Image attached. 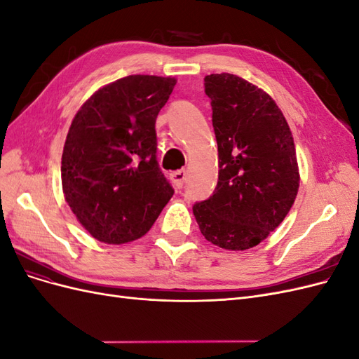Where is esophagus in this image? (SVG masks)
Wrapping results in <instances>:
<instances>
[{"label": "esophagus", "instance_id": "esophagus-1", "mask_svg": "<svg viewBox=\"0 0 359 359\" xmlns=\"http://www.w3.org/2000/svg\"><path fill=\"white\" fill-rule=\"evenodd\" d=\"M170 178H172L173 186H175L177 189H181L184 186V182H186V180H187V170L182 169V170L173 172L172 175H170Z\"/></svg>", "mask_w": 359, "mask_h": 359}]
</instances>
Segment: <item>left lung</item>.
Returning <instances> with one entry per match:
<instances>
[{"instance_id": "left-lung-1", "label": "left lung", "mask_w": 359, "mask_h": 359, "mask_svg": "<svg viewBox=\"0 0 359 359\" xmlns=\"http://www.w3.org/2000/svg\"><path fill=\"white\" fill-rule=\"evenodd\" d=\"M219 148L214 194L193 206L206 241L248 250L276 231L299 189L295 144L268 93L231 73L205 76Z\"/></svg>"}]
</instances>
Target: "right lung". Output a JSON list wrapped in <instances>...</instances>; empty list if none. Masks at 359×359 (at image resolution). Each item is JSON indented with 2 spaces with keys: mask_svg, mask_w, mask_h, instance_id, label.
I'll use <instances>...</instances> for the list:
<instances>
[{
  "mask_svg": "<svg viewBox=\"0 0 359 359\" xmlns=\"http://www.w3.org/2000/svg\"><path fill=\"white\" fill-rule=\"evenodd\" d=\"M175 83L170 76L130 74L76 112L61 157L62 193L95 240H137L170 201L173 189L156 160V119Z\"/></svg>",
  "mask_w": 359,
  "mask_h": 359,
  "instance_id": "add662e5",
  "label": "right lung"
}]
</instances>
